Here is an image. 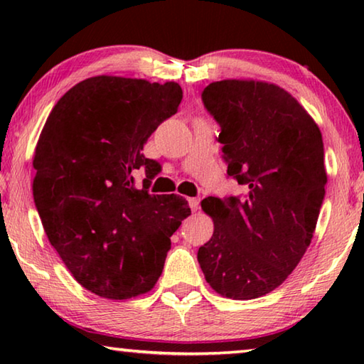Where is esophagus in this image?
Returning a JSON list of instances; mask_svg holds the SVG:
<instances>
[{
	"label": "esophagus",
	"instance_id": "34e87169",
	"mask_svg": "<svg viewBox=\"0 0 364 364\" xmlns=\"http://www.w3.org/2000/svg\"><path fill=\"white\" fill-rule=\"evenodd\" d=\"M188 202H189V207H191V210L193 212H196L197 208H199V199H197V197H191V199H188Z\"/></svg>",
	"mask_w": 364,
	"mask_h": 364
}]
</instances>
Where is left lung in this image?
I'll use <instances>...</instances> for the list:
<instances>
[{"label":"left lung","instance_id":"left-lung-1","mask_svg":"<svg viewBox=\"0 0 364 364\" xmlns=\"http://www.w3.org/2000/svg\"><path fill=\"white\" fill-rule=\"evenodd\" d=\"M202 102L220 125L228 176L244 193L200 202L215 230L197 260L223 297H262L287 279L311 242L328 183L321 132L273 83L221 80L202 91Z\"/></svg>","mask_w":364,"mask_h":364}]
</instances>
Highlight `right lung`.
Returning a JSON list of instances; mask_svg holds the SVG:
<instances>
[{
  "label": "right lung",
  "instance_id": "right-lung-1",
  "mask_svg": "<svg viewBox=\"0 0 364 364\" xmlns=\"http://www.w3.org/2000/svg\"><path fill=\"white\" fill-rule=\"evenodd\" d=\"M181 86L100 75L60 97L33 156V199L49 242L80 284L100 297L149 292L170 237L189 217L188 200L149 194L160 164L147 138L178 112ZM144 169V188L134 175Z\"/></svg>",
  "mask_w": 364,
  "mask_h": 364
}]
</instances>
